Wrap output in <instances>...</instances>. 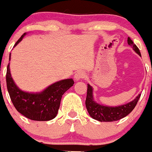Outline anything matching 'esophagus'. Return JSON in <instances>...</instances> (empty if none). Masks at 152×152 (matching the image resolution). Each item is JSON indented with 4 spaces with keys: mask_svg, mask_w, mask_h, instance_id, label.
<instances>
[{
    "mask_svg": "<svg viewBox=\"0 0 152 152\" xmlns=\"http://www.w3.org/2000/svg\"><path fill=\"white\" fill-rule=\"evenodd\" d=\"M85 77V73L83 71H77L74 75V79L76 81H79Z\"/></svg>",
    "mask_w": 152,
    "mask_h": 152,
    "instance_id": "1",
    "label": "esophagus"
}]
</instances>
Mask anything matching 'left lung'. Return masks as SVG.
I'll use <instances>...</instances> for the list:
<instances>
[{
    "instance_id": "1",
    "label": "left lung",
    "mask_w": 152,
    "mask_h": 152,
    "mask_svg": "<svg viewBox=\"0 0 152 152\" xmlns=\"http://www.w3.org/2000/svg\"><path fill=\"white\" fill-rule=\"evenodd\" d=\"M127 42L129 45L132 47V49L139 55L141 56L140 50L135 44L133 43L132 40L128 37ZM139 94L134 100L129 103L115 107H110V106H105L97 103L94 100L93 98V89L92 86L87 84V98L85 101V105L88 113L90 117L93 118L95 120H97L101 122H112L116 121L120 119L123 118L128 115L135 107L140 97Z\"/></svg>"
}]
</instances>
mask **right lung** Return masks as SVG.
Segmentation results:
<instances>
[{
    "mask_svg": "<svg viewBox=\"0 0 152 152\" xmlns=\"http://www.w3.org/2000/svg\"><path fill=\"white\" fill-rule=\"evenodd\" d=\"M24 33L17 41L16 46L25 37ZM11 53L10 54V61ZM7 66V86L10 99L16 110L27 118L37 121H46L54 118L58 113L62 96L74 84L73 79L58 81L37 93H29L20 90L14 82Z\"/></svg>",
    "mask_w": 152,
    "mask_h": 152,
    "instance_id": "add662e5",
    "label": "right lung"
}]
</instances>
